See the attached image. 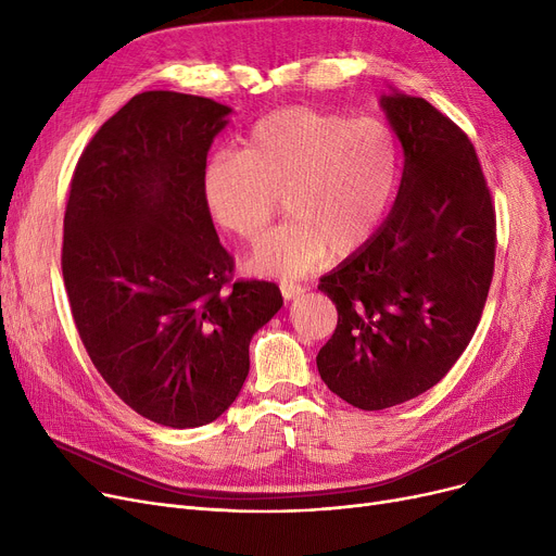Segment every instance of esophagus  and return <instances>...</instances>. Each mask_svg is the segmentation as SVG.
I'll return each instance as SVG.
<instances>
[{
	"label": "esophagus",
	"mask_w": 556,
	"mask_h": 556,
	"mask_svg": "<svg viewBox=\"0 0 556 556\" xmlns=\"http://www.w3.org/2000/svg\"><path fill=\"white\" fill-rule=\"evenodd\" d=\"M279 288H281V295L286 298V300H295V298H300L304 290H306V286L304 283H300V281H295V279H281L279 281Z\"/></svg>",
	"instance_id": "1"
}]
</instances>
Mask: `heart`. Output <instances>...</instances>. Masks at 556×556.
Instances as JSON below:
<instances>
[{"label":"heart","mask_w":556,"mask_h":556,"mask_svg":"<svg viewBox=\"0 0 556 556\" xmlns=\"http://www.w3.org/2000/svg\"><path fill=\"white\" fill-rule=\"evenodd\" d=\"M401 170L396 132L376 116L286 108L250 130L241 151L216 153L202 191L214 220L256 243L281 207L290 216L250 266L300 275L327 254L349 256L383 225Z\"/></svg>","instance_id":"1"}]
</instances>
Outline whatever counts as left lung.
<instances>
[{
  "mask_svg": "<svg viewBox=\"0 0 556 556\" xmlns=\"http://www.w3.org/2000/svg\"><path fill=\"white\" fill-rule=\"evenodd\" d=\"M381 103L405 157L396 202L317 286L338 308L317 371L361 410L442 381L480 325L495 261V207L471 139L421 97Z\"/></svg>",
  "mask_w": 556,
  "mask_h": 556,
  "instance_id": "1",
  "label": "left lung"
}]
</instances>
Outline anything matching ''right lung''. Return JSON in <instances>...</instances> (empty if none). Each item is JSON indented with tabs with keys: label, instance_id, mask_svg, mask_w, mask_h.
<instances>
[{
	"label": "right lung",
	"instance_id": "add662e5",
	"mask_svg": "<svg viewBox=\"0 0 556 556\" xmlns=\"http://www.w3.org/2000/svg\"><path fill=\"white\" fill-rule=\"evenodd\" d=\"M227 105L141 92L85 146L63 223V279L97 371L126 405L170 428L218 419L250 371V340L279 286L233 279L204 200Z\"/></svg>",
	"mask_w": 556,
	"mask_h": 556
}]
</instances>
